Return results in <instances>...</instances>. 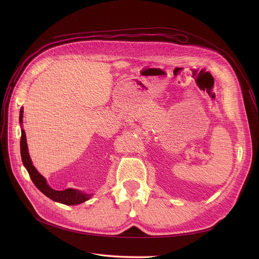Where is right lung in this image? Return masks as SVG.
Instances as JSON below:
<instances>
[{
    "mask_svg": "<svg viewBox=\"0 0 259 259\" xmlns=\"http://www.w3.org/2000/svg\"><path fill=\"white\" fill-rule=\"evenodd\" d=\"M22 113H23V108H21V110H20V116H19L20 123H22ZM20 153H21L22 163H23L24 167L26 168L33 184L49 199L56 201L58 203L64 204V205H77V204L83 203L91 198V196H92L91 194L90 195L83 194L82 192H79L77 190L67 189L64 191H55L48 186L46 182V179L32 166V163L30 161L28 151H27L26 137H25V132L23 129H21Z\"/></svg>",
    "mask_w": 259,
    "mask_h": 259,
    "instance_id": "right-lung-1",
    "label": "right lung"
}]
</instances>
